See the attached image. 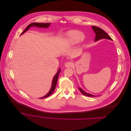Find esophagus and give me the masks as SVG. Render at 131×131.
I'll use <instances>...</instances> for the list:
<instances>
[{
	"mask_svg": "<svg viewBox=\"0 0 131 131\" xmlns=\"http://www.w3.org/2000/svg\"><path fill=\"white\" fill-rule=\"evenodd\" d=\"M72 62H70V61H68V62H66L64 64V66L66 68H70L72 67Z\"/></svg>",
	"mask_w": 131,
	"mask_h": 131,
	"instance_id": "esophagus-1",
	"label": "esophagus"
}]
</instances>
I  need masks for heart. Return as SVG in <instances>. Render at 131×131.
Instances as JSON below:
<instances>
[{
	"mask_svg": "<svg viewBox=\"0 0 131 131\" xmlns=\"http://www.w3.org/2000/svg\"><path fill=\"white\" fill-rule=\"evenodd\" d=\"M85 35L84 34L80 31L72 30L69 32L68 41L72 45H74L84 40Z\"/></svg>",
	"mask_w": 131,
	"mask_h": 131,
	"instance_id": "1",
	"label": "heart"
}]
</instances>
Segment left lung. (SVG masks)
Wrapping results in <instances>:
<instances>
[{
    "label": "left lung",
    "instance_id": "8db88e82",
    "mask_svg": "<svg viewBox=\"0 0 131 131\" xmlns=\"http://www.w3.org/2000/svg\"><path fill=\"white\" fill-rule=\"evenodd\" d=\"M92 28L93 30V31H94L95 34V41H98L99 40L102 39H107L110 40H112V39L111 38V37L108 35V34L105 31H104L103 29H102L101 28L96 27V26H92ZM80 90L81 91V92H82V94H83L85 95L86 96H95V95H92L90 93H87L86 92H85L83 89H82L81 88H79Z\"/></svg>",
    "mask_w": 131,
    "mask_h": 131
}]
</instances>
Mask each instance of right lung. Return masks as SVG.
<instances>
[{"label":"right lung","instance_id":"obj_1","mask_svg":"<svg viewBox=\"0 0 131 131\" xmlns=\"http://www.w3.org/2000/svg\"><path fill=\"white\" fill-rule=\"evenodd\" d=\"M50 24V23H31L29 25L27 26V27H26V28L24 30V31L20 34V35H22L24 33H25L26 31H27L29 28L31 27H33V26H35V27H41V28H47L48 27H49V25ZM60 69L59 70V71H58V72L56 73V74L55 75V76L54 77V78H53V82H52V85H51V89L50 90V91H49V92L46 95H45L44 96L42 97H41L40 99H43V98H45L46 97H48V96L50 95L52 93H53V92H54V91L55 90V88H56V84H57V81H58V75L60 73Z\"/></svg>","mask_w":131,"mask_h":131}]
</instances>
